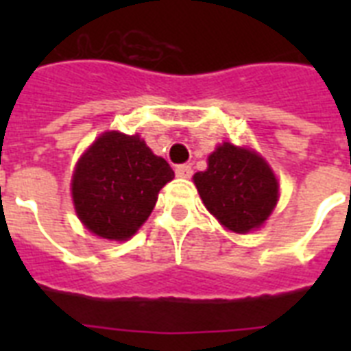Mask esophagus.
<instances>
[{
    "label": "esophagus",
    "instance_id": "34e87169",
    "mask_svg": "<svg viewBox=\"0 0 351 351\" xmlns=\"http://www.w3.org/2000/svg\"><path fill=\"white\" fill-rule=\"evenodd\" d=\"M175 173H176V176H180V178H189V176L193 175V167L189 164L176 165Z\"/></svg>",
    "mask_w": 351,
    "mask_h": 351
}]
</instances>
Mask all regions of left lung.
I'll list each match as a JSON object with an SVG mask.
<instances>
[{
    "label": "left lung",
    "instance_id": "8db88e82",
    "mask_svg": "<svg viewBox=\"0 0 351 351\" xmlns=\"http://www.w3.org/2000/svg\"><path fill=\"white\" fill-rule=\"evenodd\" d=\"M209 213L237 233L264 224L278 198L277 178L253 151L226 142L208 158V169L193 176Z\"/></svg>",
    "mask_w": 351,
    "mask_h": 351
}]
</instances>
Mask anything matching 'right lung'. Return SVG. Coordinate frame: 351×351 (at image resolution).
Wrapping results in <instances>:
<instances>
[{"instance_id": "obj_1", "label": "right lung", "mask_w": 351, "mask_h": 351, "mask_svg": "<svg viewBox=\"0 0 351 351\" xmlns=\"http://www.w3.org/2000/svg\"><path fill=\"white\" fill-rule=\"evenodd\" d=\"M173 178L171 165L138 134L106 132L76 165L74 208L95 234L125 240L147 220L158 191Z\"/></svg>"}]
</instances>
